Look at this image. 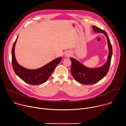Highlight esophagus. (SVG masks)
<instances>
[{"label":"esophagus","mask_w":126,"mask_h":126,"mask_svg":"<svg viewBox=\"0 0 126 126\" xmlns=\"http://www.w3.org/2000/svg\"><path fill=\"white\" fill-rule=\"evenodd\" d=\"M71 54L70 53V52H66V53H65V57H70L71 56Z\"/></svg>","instance_id":"34e87169"}]
</instances>
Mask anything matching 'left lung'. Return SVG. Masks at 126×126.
Returning <instances> with one entry per match:
<instances>
[{
  "mask_svg": "<svg viewBox=\"0 0 126 126\" xmlns=\"http://www.w3.org/2000/svg\"><path fill=\"white\" fill-rule=\"evenodd\" d=\"M93 28L95 32L105 34L107 39L109 53L107 62L102 67L94 69L87 68L75 59L70 58L72 75L78 82L86 85L96 83L107 75L110 68L112 55V47L107 33L96 26H93Z\"/></svg>",
  "mask_w": 126,
  "mask_h": 126,
  "instance_id": "left-lung-1",
  "label": "left lung"
}]
</instances>
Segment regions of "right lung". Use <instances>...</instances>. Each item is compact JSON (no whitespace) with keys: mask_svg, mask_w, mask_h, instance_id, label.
Instances as JSON below:
<instances>
[{"mask_svg":"<svg viewBox=\"0 0 126 126\" xmlns=\"http://www.w3.org/2000/svg\"><path fill=\"white\" fill-rule=\"evenodd\" d=\"M18 36L12 48V65L16 74L25 82L33 85H39L45 82L52 74L56 66L60 62L62 58L59 57L37 69L30 70L19 65L16 61L14 49Z\"/></svg>","mask_w":126,"mask_h":126,"instance_id":"obj_1","label":"right lung"}]
</instances>
